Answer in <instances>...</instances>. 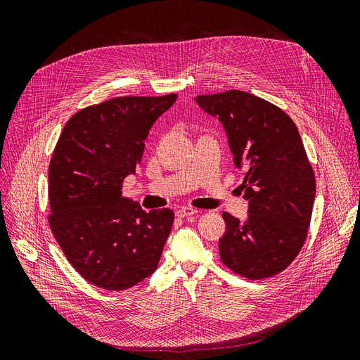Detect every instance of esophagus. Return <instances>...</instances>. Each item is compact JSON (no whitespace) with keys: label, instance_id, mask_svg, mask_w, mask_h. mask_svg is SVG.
Returning <instances> with one entry per match:
<instances>
[{"label":"esophagus","instance_id":"esophagus-1","mask_svg":"<svg viewBox=\"0 0 360 360\" xmlns=\"http://www.w3.org/2000/svg\"><path fill=\"white\" fill-rule=\"evenodd\" d=\"M176 213H177L179 217H188V216L197 214L198 210L197 209H192V207H181V209H179Z\"/></svg>","mask_w":360,"mask_h":360}]
</instances>
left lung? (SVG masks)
Segmentation results:
<instances>
[{
	"label": "left lung",
	"instance_id": "8db88e82",
	"mask_svg": "<svg viewBox=\"0 0 360 360\" xmlns=\"http://www.w3.org/2000/svg\"><path fill=\"white\" fill-rule=\"evenodd\" d=\"M222 123L234 165L243 171L248 219L222 213V263L234 274L263 279L285 270L308 236L315 177L292 120L261 97L240 90L195 97Z\"/></svg>",
	"mask_w": 360,
	"mask_h": 360
}]
</instances>
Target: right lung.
<instances>
[{"label": "right lung", "mask_w": 360, "mask_h": 360, "mask_svg": "<svg viewBox=\"0 0 360 360\" xmlns=\"http://www.w3.org/2000/svg\"><path fill=\"white\" fill-rule=\"evenodd\" d=\"M177 94L126 96L70 117L49 163V225L64 255L93 285L122 291L158 269L174 212H144L122 197L144 141Z\"/></svg>", "instance_id": "1"}]
</instances>
